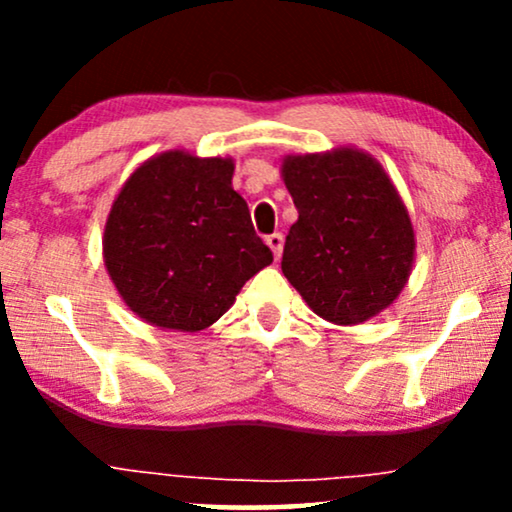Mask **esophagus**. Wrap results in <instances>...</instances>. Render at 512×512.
Here are the masks:
<instances>
[{
    "label": "esophagus",
    "instance_id": "esophagus-1",
    "mask_svg": "<svg viewBox=\"0 0 512 512\" xmlns=\"http://www.w3.org/2000/svg\"><path fill=\"white\" fill-rule=\"evenodd\" d=\"M265 244H268L272 256H275V261H279V256H282V249H284V235L282 233H272L265 237Z\"/></svg>",
    "mask_w": 512,
    "mask_h": 512
}]
</instances>
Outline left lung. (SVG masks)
I'll list each match as a JSON object with an SVG mask.
<instances>
[{
	"mask_svg": "<svg viewBox=\"0 0 512 512\" xmlns=\"http://www.w3.org/2000/svg\"><path fill=\"white\" fill-rule=\"evenodd\" d=\"M282 179L298 209L282 272L307 307L335 326L387 310L412 275L417 237L380 160L347 144L289 153Z\"/></svg>",
	"mask_w": 512,
	"mask_h": 512,
	"instance_id": "obj_1",
	"label": "left lung"
}]
</instances>
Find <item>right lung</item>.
Returning a JSON list of instances; mask_svg holds the SVG:
<instances>
[{
  "instance_id": "add662e5",
  "label": "right lung",
  "mask_w": 512,
  "mask_h": 512,
  "mask_svg": "<svg viewBox=\"0 0 512 512\" xmlns=\"http://www.w3.org/2000/svg\"><path fill=\"white\" fill-rule=\"evenodd\" d=\"M233 158L170 149L139 163L102 235L109 279L146 324L198 333L219 321L272 251L233 188Z\"/></svg>"
}]
</instances>
